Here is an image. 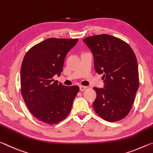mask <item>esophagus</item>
<instances>
[{
  "label": "esophagus",
  "mask_w": 153,
  "mask_h": 153,
  "mask_svg": "<svg viewBox=\"0 0 153 153\" xmlns=\"http://www.w3.org/2000/svg\"><path fill=\"white\" fill-rule=\"evenodd\" d=\"M87 88H88L87 86H79L80 91H84V90H86Z\"/></svg>",
  "instance_id": "34e87169"
}]
</instances>
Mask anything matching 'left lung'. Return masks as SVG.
I'll return each mask as SVG.
<instances>
[{
    "label": "left lung",
    "instance_id": "obj_1",
    "mask_svg": "<svg viewBox=\"0 0 153 153\" xmlns=\"http://www.w3.org/2000/svg\"><path fill=\"white\" fill-rule=\"evenodd\" d=\"M83 41L92 53L96 71L103 74L104 86L94 88L95 112L108 121L122 120L130 111L139 87L135 54L128 44L111 35H96Z\"/></svg>",
    "mask_w": 153,
    "mask_h": 153
}]
</instances>
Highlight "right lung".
Masks as SVG:
<instances>
[{"label": "right lung", "instance_id": "add662e5", "mask_svg": "<svg viewBox=\"0 0 153 153\" xmlns=\"http://www.w3.org/2000/svg\"><path fill=\"white\" fill-rule=\"evenodd\" d=\"M78 39L48 38L27 52L21 67V91L27 108L38 120L53 125L71 111L79 88L54 80L60 76L67 54Z\"/></svg>", "mask_w": 153, "mask_h": 153}]
</instances>
